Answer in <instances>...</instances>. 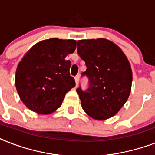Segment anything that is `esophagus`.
<instances>
[{"label": "esophagus", "mask_w": 155, "mask_h": 155, "mask_svg": "<svg viewBox=\"0 0 155 155\" xmlns=\"http://www.w3.org/2000/svg\"><path fill=\"white\" fill-rule=\"evenodd\" d=\"M75 85L77 86L78 84H79V75H77V76H75Z\"/></svg>", "instance_id": "34e87169"}]
</instances>
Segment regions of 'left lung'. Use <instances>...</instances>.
<instances>
[{
	"label": "left lung",
	"mask_w": 155,
	"mask_h": 155,
	"mask_svg": "<svg viewBox=\"0 0 155 155\" xmlns=\"http://www.w3.org/2000/svg\"><path fill=\"white\" fill-rule=\"evenodd\" d=\"M77 52L85 61L89 87L76 91L81 106L95 120H106L119 112L127 101L132 86V69L117 45L103 38L78 41Z\"/></svg>",
	"instance_id": "obj_1"
}]
</instances>
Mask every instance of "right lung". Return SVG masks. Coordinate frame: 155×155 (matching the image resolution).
<instances>
[{"instance_id":"1","label":"right lung","mask_w":155,"mask_h":155,"mask_svg":"<svg viewBox=\"0 0 155 155\" xmlns=\"http://www.w3.org/2000/svg\"><path fill=\"white\" fill-rule=\"evenodd\" d=\"M76 41L53 38L34 45L16 70L15 85L20 99L29 109L50 114L61 106L66 93L75 86L70 76L71 62Z\"/></svg>"}]
</instances>
